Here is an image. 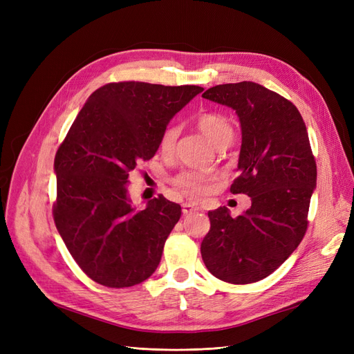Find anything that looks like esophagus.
<instances>
[{"label":"esophagus","mask_w":354,"mask_h":354,"mask_svg":"<svg viewBox=\"0 0 354 354\" xmlns=\"http://www.w3.org/2000/svg\"><path fill=\"white\" fill-rule=\"evenodd\" d=\"M181 208H183V214H192L198 209V205H195V203H190V202H185L183 205H181Z\"/></svg>","instance_id":"esophagus-1"}]
</instances>
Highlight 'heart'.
<instances>
[{
  "label": "heart",
  "mask_w": 354,
  "mask_h": 354,
  "mask_svg": "<svg viewBox=\"0 0 354 354\" xmlns=\"http://www.w3.org/2000/svg\"><path fill=\"white\" fill-rule=\"evenodd\" d=\"M199 130L205 134L216 146H227L233 138V125L226 115L220 112L205 111L196 115L195 118ZM178 137V127L176 124H168L159 136V149L164 155L173 153L176 142ZM212 176L208 173H202L196 169H185L178 173L173 183L177 189L183 190L189 195H203L209 189Z\"/></svg>",
  "instance_id": "obj_1"
}]
</instances>
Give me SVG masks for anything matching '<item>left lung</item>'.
Wrapping results in <instances>:
<instances>
[{"label":"left lung","instance_id":"8db88e82","mask_svg":"<svg viewBox=\"0 0 354 354\" xmlns=\"http://www.w3.org/2000/svg\"><path fill=\"white\" fill-rule=\"evenodd\" d=\"M202 97L239 116L241 174L230 192L251 198V208L234 218L226 207L208 212L202 260L220 281L259 282L295 251L307 230L317 177L307 128L292 102L251 81L216 85Z\"/></svg>","mask_w":354,"mask_h":354}]
</instances>
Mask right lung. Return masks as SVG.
<instances>
[{
  "mask_svg": "<svg viewBox=\"0 0 354 354\" xmlns=\"http://www.w3.org/2000/svg\"><path fill=\"white\" fill-rule=\"evenodd\" d=\"M201 91L198 85L109 82L90 95L59 146L53 218L94 282L128 288L156 270L181 207L160 195L136 211L128 176L155 155L171 118Z\"/></svg>",
  "mask_w": 354,
  "mask_h": 354,
  "instance_id": "obj_1",
  "label": "right lung"
}]
</instances>
